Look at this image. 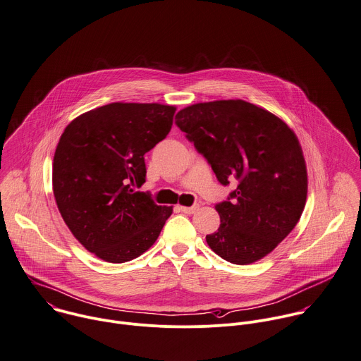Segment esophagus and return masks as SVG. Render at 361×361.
<instances>
[{"label": "esophagus", "mask_w": 361, "mask_h": 361, "mask_svg": "<svg viewBox=\"0 0 361 361\" xmlns=\"http://www.w3.org/2000/svg\"><path fill=\"white\" fill-rule=\"evenodd\" d=\"M179 209H180L183 213H186V214H193V213L199 209V203H196V204H193V206H179Z\"/></svg>", "instance_id": "obj_1"}]
</instances>
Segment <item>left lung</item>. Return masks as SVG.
Returning a JSON list of instances; mask_svg holds the SVG:
<instances>
[{
    "label": "left lung",
    "mask_w": 361,
    "mask_h": 361,
    "mask_svg": "<svg viewBox=\"0 0 361 361\" xmlns=\"http://www.w3.org/2000/svg\"><path fill=\"white\" fill-rule=\"evenodd\" d=\"M175 124L223 186L237 180L216 204L220 227L206 235L209 247L238 265L269 254L293 230L306 202V165L293 131L243 100L189 106L176 114Z\"/></svg>",
    "instance_id": "left-lung-1"
}]
</instances>
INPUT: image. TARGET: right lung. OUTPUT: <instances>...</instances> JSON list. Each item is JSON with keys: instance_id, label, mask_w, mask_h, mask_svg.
I'll list each match as a JSON object with an SVG mask.
<instances>
[{"instance_id": "obj_1", "label": "right lung", "mask_w": 361, "mask_h": 361, "mask_svg": "<svg viewBox=\"0 0 361 361\" xmlns=\"http://www.w3.org/2000/svg\"><path fill=\"white\" fill-rule=\"evenodd\" d=\"M175 110L111 103L75 118L59 140L52 169L58 209L79 243L107 262L140 257L172 214L131 185L145 182L144 155L169 134Z\"/></svg>"}]
</instances>
